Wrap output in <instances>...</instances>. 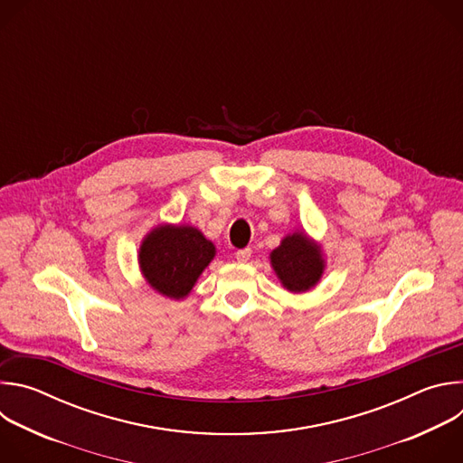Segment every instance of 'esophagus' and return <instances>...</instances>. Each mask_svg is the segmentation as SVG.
Wrapping results in <instances>:
<instances>
[{"mask_svg": "<svg viewBox=\"0 0 463 463\" xmlns=\"http://www.w3.org/2000/svg\"><path fill=\"white\" fill-rule=\"evenodd\" d=\"M249 258H250V249H249V247H247V249H240V250H236V260H238V261H241V263H243V261H247Z\"/></svg>", "mask_w": 463, "mask_h": 463, "instance_id": "34e87169", "label": "esophagus"}]
</instances>
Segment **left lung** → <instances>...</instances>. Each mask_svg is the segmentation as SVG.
Instances as JSON below:
<instances>
[{"mask_svg":"<svg viewBox=\"0 0 463 463\" xmlns=\"http://www.w3.org/2000/svg\"><path fill=\"white\" fill-rule=\"evenodd\" d=\"M269 260L284 289L295 295L313 289L326 269L322 245L298 229L282 238L280 245L271 250Z\"/></svg>","mask_w":463,"mask_h":463,"instance_id":"1","label":"left lung"}]
</instances>
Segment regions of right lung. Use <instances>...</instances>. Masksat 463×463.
I'll use <instances>...</instances> for the list:
<instances>
[{
	"instance_id": "obj_1",
	"label": "right lung",
	"mask_w": 463,
	"mask_h": 463,
	"mask_svg": "<svg viewBox=\"0 0 463 463\" xmlns=\"http://www.w3.org/2000/svg\"><path fill=\"white\" fill-rule=\"evenodd\" d=\"M216 256V245L194 225L159 223L141 241L137 263L159 295L183 300Z\"/></svg>"
}]
</instances>
